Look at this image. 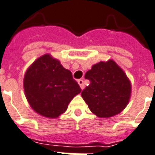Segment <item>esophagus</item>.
<instances>
[{"label": "esophagus", "instance_id": "esophagus-1", "mask_svg": "<svg viewBox=\"0 0 155 155\" xmlns=\"http://www.w3.org/2000/svg\"><path fill=\"white\" fill-rule=\"evenodd\" d=\"M78 84H79L80 87H81L82 89H83V88H84V83H83V80L78 79Z\"/></svg>", "mask_w": 155, "mask_h": 155}]
</instances>
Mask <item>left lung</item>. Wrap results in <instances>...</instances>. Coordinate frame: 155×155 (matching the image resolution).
<instances>
[{"instance_id": "obj_1", "label": "left lung", "mask_w": 155, "mask_h": 155, "mask_svg": "<svg viewBox=\"0 0 155 155\" xmlns=\"http://www.w3.org/2000/svg\"><path fill=\"white\" fill-rule=\"evenodd\" d=\"M90 81L82 97L90 110L99 118L118 114L129 100L131 85L124 72L113 60L100 62L85 74Z\"/></svg>"}]
</instances>
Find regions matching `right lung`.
<instances>
[{
  "mask_svg": "<svg viewBox=\"0 0 155 155\" xmlns=\"http://www.w3.org/2000/svg\"><path fill=\"white\" fill-rule=\"evenodd\" d=\"M28 103L39 114L58 118L81 92L78 83L57 59L46 54L32 63L24 77Z\"/></svg>",
  "mask_w": 155,
  "mask_h": 155,
  "instance_id": "add662e5",
  "label": "right lung"
}]
</instances>
